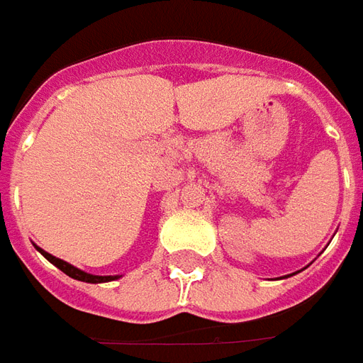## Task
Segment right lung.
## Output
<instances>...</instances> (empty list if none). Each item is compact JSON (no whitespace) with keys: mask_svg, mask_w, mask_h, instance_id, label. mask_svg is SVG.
Masks as SVG:
<instances>
[{"mask_svg":"<svg viewBox=\"0 0 363 363\" xmlns=\"http://www.w3.org/2000/svg\"><path fill=\"white\" fill-rule=\"evenodd\" d=\"M42 255L50 261V263H54L60 271H64L68 277L72 279H78V281H86V283H106V281H114V279H118L120 275H92V273H86V271H82V269L74 267V265H69L66 261H62V259H57V257L50 255V253H45L44 249H40V247H35Z\"/></svg>","mask_w":363,"mask_h":363,"instance_id":"obj_1","label":"right lung"}]
</instances>
